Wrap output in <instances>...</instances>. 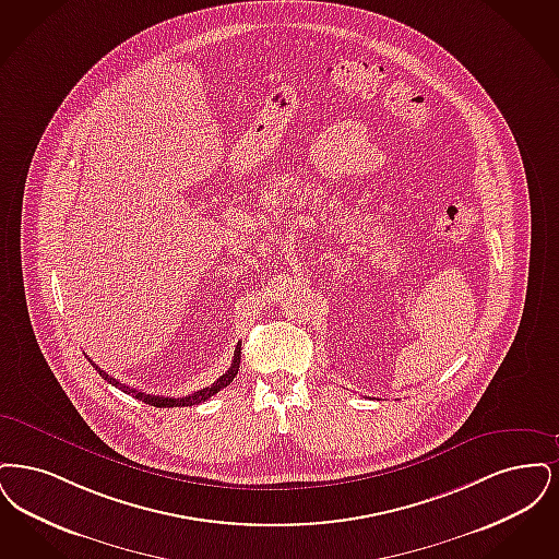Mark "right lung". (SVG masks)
<instances>
[{
    "instance_id": "obj_1",
    "label": "right lung",
    "mask_w": 559,
    "mask_h": 559,
    "mask_svg": "<svg viewBox=\"0 0 559 559\" xmlns=\"http://www.w3.org/2000/svg\"><path fill=\"white\" fill-rule=\"evenodd\" d=\"M240 348H242V344L238 342L236 353H234V361H231L229 369L218 378L213 386L198 390V392H192V394H188V396H163V394L158 396V394H147V392H142V390L129 389V386L121 384L117 378H110L106 371H102L92 359H90V361H92V365L96 367V371H99V376H102L108 384L117 386V389L122 390L124 394L135 396L138 401H142V403H146V405H152V407H192V405H198V403H204L206 399H211L213 394H217L218 390H223L234 382V378L238 376V369H240Z\"/></svg>"
}]
</instances>
